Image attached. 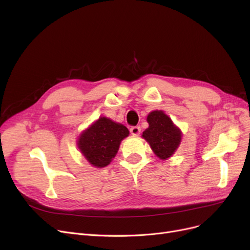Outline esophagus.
I'll list each match as a JSON object with an SVG mask.
<instances>
[{"label": "esophagus", "mask_w": 250, "mask_h": 250, "mask_svg": "<svg viewBox=\"0 0 250 250\" xmlns=\"http://www.w3.org/2000/svg\"><path fill=\"white\" fill-rule=\"evenodd\" d=\"M129 131H131V134L133 135V136H139L140 135V133H141V127L140 126H132L131 127V129H129Z\"/></svg>", "instance_id": "34e87169"}]
</instances>
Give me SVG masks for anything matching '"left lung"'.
I'll list each match as a JSON object with an SVG mask.
<instances>
[{
	"label": "left lung",
	"mask_w": 250,
	"mask_h": 250,
	"mask_svg": "<svg viewBox=\"0 0 250 250\" xmlns=\"http://www.w3.org/2000/svg\"><path fill=\"white\" fill-rule=\"evenodd\" d=\"M149 124L142 134L154 154L161 160L171 157L182 141V131L162 110H153L147 116Z\"/></svg>",
	"instance_id": "1"
}]
</instances>
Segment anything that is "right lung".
<instances>
[{
	"label": "right lung",
	"instance_id": "right-lung-1",
	"mask_svg": "<svg viewBox=\"0 0 250 250\" xmlns=\"http://www.w3.org/2000/svg\"><path fill=\"white\" fill-rule=\"evenodd\" d=\"M128 135L124 125L100 116L80 134L77 144L85 160L94 167L101 168L113 160L122 141Z\"/></svg>",
	"mask_w": 250,
	"mask_h": 250
}]
</instances>
